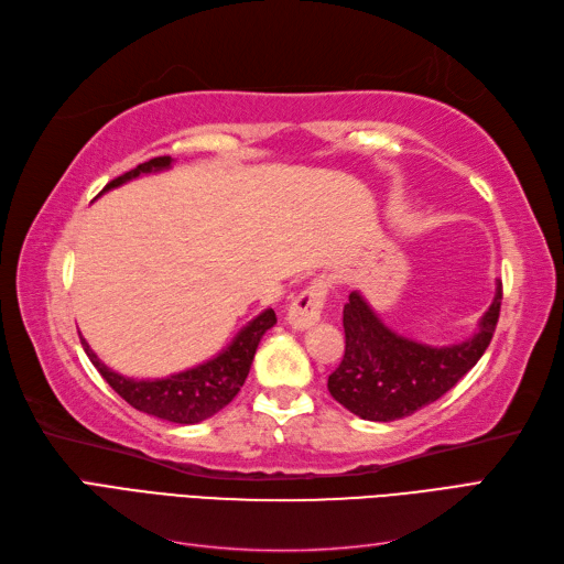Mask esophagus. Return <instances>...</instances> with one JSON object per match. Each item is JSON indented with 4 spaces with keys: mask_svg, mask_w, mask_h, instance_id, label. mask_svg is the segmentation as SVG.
<instances>
[{
    "mask_svg": "<svg viewBox=\"0 0 564 564\" xmlns=\"http://www.w3.org/2000/svg\"><path fill=\"white\" fill-rule=\"evenodd\" d=\"M324 301H327V284L322 280H313L301 294L294 296L292 305H289V313H286L289 324L301 332L313 327V324L319 322L322 317Z\"/></svg>",
    "mask_w": 564,
    "mask_h": 564,
    "instance_id": "1",
    "label": "esophagus"
}]
</instances>
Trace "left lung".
<instances>
[{
  "mask_svg": "<svg viewBox=\"0 0 564 564\" xmlns=\"http://www.w3.org/2000/svg\"><path fill=\"white\" fill-rule=\"evenodd\" d=\"M501 282L477 332L452 346H425L388 329L360 292L344 308L346 352L329 377L332 398L365 421L412 416L452 390L477 365L501 311Z\"/></svg>",
  "mask_w": 564,
  "mask_h": 564,
  "instance_id": "1",
  "label": "left lung"
}]
</instances>
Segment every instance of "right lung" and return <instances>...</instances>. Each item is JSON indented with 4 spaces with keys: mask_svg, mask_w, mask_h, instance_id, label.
<instances>
[{
    "mask_svg": "<svg viewBox=\"0 0 564 564\" xmlns=\"http://www.w3.org/2000/svg\"><path fill=\"white\" fill-rule=\"evenodd\" d=\"M169 166H172V158H155L150 162H143L135 169H131V172L110 181L104 187V193L112 191V187L122 185L131 178H139L143 174H155ZM275 322H278L275 311L272 308L263 311L259 317H253L247 327L235 336L232 344L224 352L216 355L214 360L197 365L193 369L172 373V377L166 379L135 381V379L122 377V373H117L100 362L98 355L89 348V344L84 338H82V348L89 355V360L98 369L100 377H104L117 395L127 400L133 409H139V412H145L150 416H158L162 421L191 425L214 416L226 404L232 402V398L240 392V388L247 381V373L251 369L256 348L261 344V336Z\"/></svg>",
    "mask_w": 564,
    "mask_h": 564,
    "instance_id": "add662e5",
    "label": "right lung"
}]
</instances>
